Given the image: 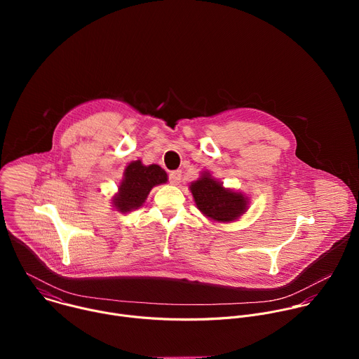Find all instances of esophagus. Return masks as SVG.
Returning a JSON list of instances; mask_svg holds the SVG:
<instances>
[{
    "label": "esophagus",
    "mask_w": 359,
    "mask_h": 359,
    "mask_svg": "<svg viewBox=\"0 0 359 359\" xmlns=\"http://www.w3.org/2000/svg\"><path fill=\"white\" fill-rule=\"evenodd\" d=\"M180 179H182V172L180 170H173V172L169 173V182L172 184H179Z\"/></svg>",
    "instance_id": "34e87169"
}]
</instances>
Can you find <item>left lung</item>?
Returning <instances> with one entry per match:
<instances>
[{"mask_svg":"<svg viewBox=\"0 0 359 359\" xmlns=\"http://www.w3.org/2000/svg\"><path fill=\"white\" fill-rule=\"evenodd\" d=\"M190 190L198 210L213 220L231 222L245 212L247 198L240 193L226 190L210 175H203L193 182Z\"/></svg>","mask_w":359,"mask_h":359,"instance_id":"1","label":"left lung"}]
</instances>
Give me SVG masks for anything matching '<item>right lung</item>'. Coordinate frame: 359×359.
I'll return each mask as SVG.
<instances>
[{"label":"right lung","instance_id":"right-lung-1","mask_svg":"<svg viewBox=\"0 0 359 359\" xmlns=\"http://www.w3.org/2000/svg\"><path fill=\"white\" fill-rule=\"evenodd\" d=\"M123 176L119 193L114 200L115 208L122 213L140 208L151 187L168 180V175L161 166H143L140 161L129 163Z\"/></svg>","mask_w":359,"mask_h":359}]
</instances>
